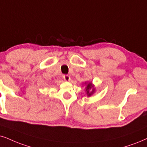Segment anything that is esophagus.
I'll return each mask as SVG.
<instances>
[{"label": "esophagus", "instance_id": "34e87169", "mask_svg": "<svg viewBox=\"0 0 147 147\" xmlns=\"http://www.w3.org/2000/svg\"><path fill=\"white\" fill-rule=\"evenodd\" d=\"M64 81H69L70 80V76L68 75H64Z\"/></svg>", "mask_w": 147, "mask_h": 147}]
</instances>
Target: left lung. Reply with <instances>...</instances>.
<instances>
[{"label": "left lung", "instance_id": "8db88e82", "mask_svg": "<svg viewBox=\"0 0 147 147\" xmlns=\"http://www.w3.org/2000/svg\"><path fill=\"white\" fill-rule=\"evenodd\" d=\"M92 89V83H89V84L87 85V87H86V91H87V94H88V96H90L92 95V94H93V92H94V90H93L92 89V92L90 93V90Z\"/></svg>", "mask_w": 147, "mask_h": 147}]
</instances>
